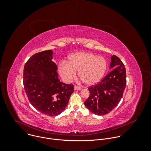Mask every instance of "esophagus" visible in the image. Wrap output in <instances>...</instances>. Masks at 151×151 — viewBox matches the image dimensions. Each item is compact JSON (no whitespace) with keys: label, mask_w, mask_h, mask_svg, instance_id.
<instances>
[{"label":"esophagus","mask_w":151,"mask_h":151,"mask_svg":"<svg viewBox=\"0 0 151 151\" xmlns=\"http://www.w3.org/2000/svg\"><path fill=\"white\" fill-rule=\"evenodd\" d=\"M74 90H81V87H78V86H74Z\"/></svg>","instance_id":"esophagus-1"}]
</instances>
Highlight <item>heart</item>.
<instances>
[{
	"label": "heart",
	"instance_id": "1",
	"mask_svg": "<svg viewBox=\"0 0 151 151\" xmlns=\"http://www.w3.org/2000/svg\"><path fill=\"white\" fill-rule=\"evenodd\" d=\"M107 69V62L101 56L88 52H78L68 57V61H61L58 67L62 79L71 82L78 76L87 85L91 86L98 83L103 77Z\"/></svg>",
	"mask_w": 151,
	"mask_h": 151
}]
</instances>
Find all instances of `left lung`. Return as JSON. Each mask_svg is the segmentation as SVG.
<instances>
[{"label": "left lung", "instance_id": "8db88e82", "mask_svg": "<svg viewBox=\"0 0 151 151\" xmlns=\"http://www.w3.org/2000/svg\"><path fill=\"white\" fill-rule=\"evenodd\" d=\"M111 69L99 83L88 88L90 96L84 102L86 107L97 115H104L112 111L119 103L125 88V68L115 55L111 57Z\"/></svg>", "mask_w": 151, "mask_h": 151}]
</instances>
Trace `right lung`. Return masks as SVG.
<instances>
[{
	"label": "right lung",
	"mask_w": 151,
	"mask_h": 151,
	"mask_svg": "<svg viewBox=\"0 0 151 151\" xmlns=\"http://www.w3.org/2000/svg\"><path fill=\"white\" fill-rule=\"evenodd\" d=\"M52 54V50H47L32 55L24 65L23 83L35 108L42 114L55 116L65 109L74 88L72 84L60 82Z\"/></svg>",
	"instance_id": "right-lung-1"
}]
</instances>
